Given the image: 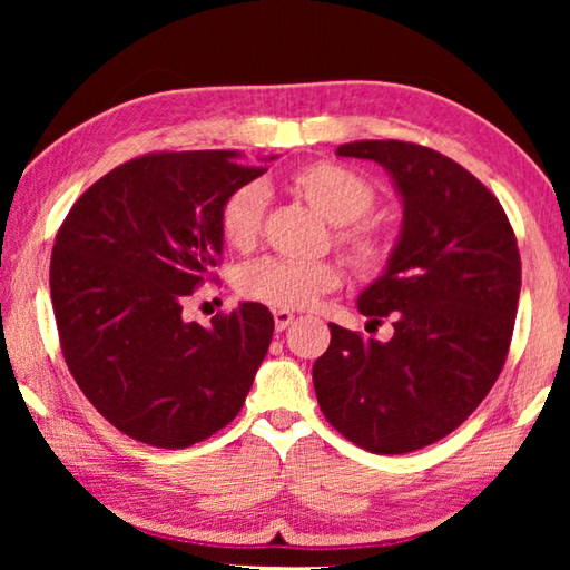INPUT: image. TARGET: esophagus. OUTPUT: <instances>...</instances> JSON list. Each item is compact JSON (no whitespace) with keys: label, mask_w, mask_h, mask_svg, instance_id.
Masks as SVG:
<instances>
[{"label":"esophagus","mask_w":570,"mask_h":570,"mask_svg":"<svg viewBox=\"0 0 570 570\" xmlns=\"http://www.w3.org/2000/svg\"><path fill=\"white\" fill-rule=\"evenodd\" d=\"M294 322V314L292 312H282V308H278V312H274V324H276V332H284L288 324Z\"/></svg>","instance_id":"obj_1"}]
</instances>
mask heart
Returning a JSON list of instances; mask_svg holds the SVG:
<instances>
[{
	"label": "heart",
	"mask_w": 570,
	"mask_h": 570,
	"mask_svg": "<svg viewBox=\"0 0 570 570\" xmlns=\"http://www.w3.org/2000/svg\"><path fill=\"white\" fill-rule=\"evenodd\" d=\"M286 188L336 226V246L344 250L356 272L364 276L387 274L394 258L392 238L380 226L364 220L377 206V190L370 180L340 163L314 160L288 173ZM264 214L266 193L258 183H244L230 190L218 210L224 244L238 254L254 250L262 238ZM342 278V266L336 262L294 264L282 258H262L240 268L236 288L248 302L298 312L340 288Z\"/></svg>",
	"instance_id": "obj_1"
}]
</instances>
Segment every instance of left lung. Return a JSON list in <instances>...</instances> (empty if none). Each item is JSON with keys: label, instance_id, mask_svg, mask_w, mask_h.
<instances>
[{"label": "left lung", "instance_id": "obj_1", "mask_svg": "<svg viewBox=\"0 0 570 570\" xmlns=\"http://www.w3.org/2000/svg\"><path fill=\"white\" fill-rule=\"evenodd\" d=\"M390 170L404 204L392 266L360 296L390 342L330 324L312 377L324 417L377 455H402L458 430L503 372L513 340L520 254L500 200L442 153L404 140L336 148Z\"/></svg>", "mask_w": 570, "mask_h": 570}]
</instances>
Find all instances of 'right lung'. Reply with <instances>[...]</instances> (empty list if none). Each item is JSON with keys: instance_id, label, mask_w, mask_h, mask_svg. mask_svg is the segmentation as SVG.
Instances as JSON below:
<instances>
[{"instance_id": "right-lung-1", "label": "right lung", "mask_w": 570, "mask_h": 570, "mask_svg": "<svg viewBox=\"0 0 570 570\" xmlns=\"http://www.w3.org/2000/svg\"><path fill=\"white\" fill-rule=\"evenodd\" d=\"M266 168L230 150L148 153L75 200L57 230L50 294L67 370L112 428L180 450L216 435L244 407L274 336L264 304L183 320L218 282V210Z\"/></svg>"}]
</instances>
